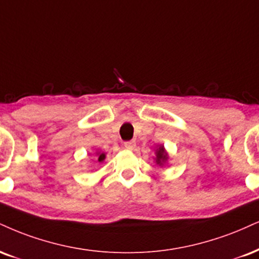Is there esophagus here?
Returning <instances> with one entry per match:
<instances>
[{
  "label": "esophagus",
  "mask_w": 259,
  "mask_h": 259,
  "mask_svg": "<svg viewBox=\"0 0 259 259\" xmlns=\"http://www.w3.org/2000/svg\"><path fill=\"white\" fill-rule=\"evenodd\" d=\"M136 143L135 141H125L124 142V147H125L126 149H129V151H133L134 148H135Z\"/></svg>",
  "instance_id": "34e87169"
}]
</instances>
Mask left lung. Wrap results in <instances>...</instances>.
<instances>
[{
  "label": "left lung",
  "mask_w": 259,
  "mask_h": 259,
  "mask_svg": "<svg viewBox=\"0 0 259 259\" xmlns=\"http://www.w3.org/2000/svg\"><path fill=\"white\" fill-rule=\"evenodd\" d=\"M155 153H157V159H155L157 164L161 165L165 160L167 159V154H166V152H165L164 147H159V149H157V151H155Z\"/></svg>",
  "instance_id": "1"
}]
</instances>
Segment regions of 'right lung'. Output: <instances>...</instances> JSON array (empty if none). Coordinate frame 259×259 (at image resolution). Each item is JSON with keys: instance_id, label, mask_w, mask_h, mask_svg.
I'll list each match as a JSON object with an SVG mask.
<instances>
[{"instance_id": "add662e5", "label": "right lung", "mask_w": 259, "mask_h": 259, "mask_svg": "<svg viewBox=\"0 0 259 259\" xmlns=\"http://www.w3.org/2000/svg\"><path fill=\"white\" fill-rule=\"evenodd\" d=\"M104 159H105V154L101 153V154L99 155V161H102Z\"/></svg>"}]
</instances>
